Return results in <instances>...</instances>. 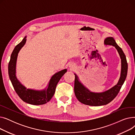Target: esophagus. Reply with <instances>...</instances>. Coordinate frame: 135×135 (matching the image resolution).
<instances>
[{
    "mask_svg": "<svg viewBox=\"0 0 135 135\" xmlns=\"http://www.w3.org/2000/svg\"><path fill=\"white\" fill-rule=\"evenodd\" d=\"M69 68L71 70H73L75 67L74 65H72V64H70V65H69Z\"/></svg>",
    "mask_w": 135,
    "mask_h": 135,
    "instance_id": "1",
    "label": "esophagus"
}]
</instances>
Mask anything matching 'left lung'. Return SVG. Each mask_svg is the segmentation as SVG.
Listing matches in <instances>:
<instances>
[{"mask_svg":"<svg viewBox=\"0 0 135 135\" xmlns=\"http://www.w3.org/2000/svg\"><path fill=\"white\" fill-rule=\"evenodd\" d=\"M105 45H109L114 46L121 59V73L118 83L110 89L102 93H94L89 90L79 80L76 74L74 80V93L76 97L81 103L91 106H100L105 105L117 96L118 94L123 85L127 73V63L126 56L122 50L116 43L115 40L113 37H107L104 39Z\"/></svg>","mask_w":135,"mask_h":135,"instance_id":"left-lung-1","label":"left lung"}]
</instances>
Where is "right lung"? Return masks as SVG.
<instances>
[{"label":"right lung","instance_id":"obj_1","mask_svg":"<svg viewBox=\"0 0 135 135\" xmlns=\"http://www.w3.org/2000/svg\"><path fill=\"white\" fill-rule=\"evenodd\" d=\"M26 36L22 41L14 48L11 55L8 65V72L10 79L16 93L24 102L33 105H41L45 104L53 97L59 81L62 76L67 72V69H63L56 73L50 79L47 87L41 90L27 89L17 79L16 75V67L18 54L26 42Z\"/></svg>","mask_w":135,"mask_h":135}]
</instances>
